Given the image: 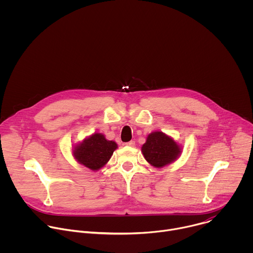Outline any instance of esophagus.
<instances>
[{
    "label": "esophagus",
    "instance_id": "34e87169",
    "mask_svg": "<svg viewBox=\"0 0 253 253\" xmlns=\"http://www.w3.org/2000/svg\"><path fill=\"white\" fill-rule=\"evenodd\" d=\"M126 145L129 146V147H134L135 146V142L134 141H130V142L126 143Z\"/></svg>",
    "mask_w": 253,
    "mask_h": 253
}]
</instances>
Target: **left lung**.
Instances as JSON below:
<instances>
[{
    "mask_svg": "<svg viewBox=\"0 0 253 253\" xmlns=\"http://www.w3.org/2000/svg\"><path fill=\"white\" fill-rule=\"evenodd\" d=\"M141 152L150 165L162 168L180 157L182 146L162 131H154L147 136L146 142L141 147Z\"/></svg>",
    "mask_w": 253,
    "mask_h": 253,
    "instance_id": "left-lung-1",
    "label": "left lung"
}]
</instances>
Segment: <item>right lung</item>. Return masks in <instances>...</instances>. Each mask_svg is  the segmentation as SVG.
Instances as JSON below:
<instances>
[{
	"mask_svg": "<svg viewBox=\"0 0 253 253\" xmlns=\"http://www.w3.org/2000/svg\"><path fill=\"white\" fill-rule=\"evenodd\" d=\"M117 148L115 141L108 140L104 134L96 132L75 144L72 148V155L79 164L98 171L110 160Z\"/></svg>",
	"mask_w": 253,
	"mask_h": 253,
	"instance_id": "obj_1",
	"label": "right lung"
}]
</instances>
